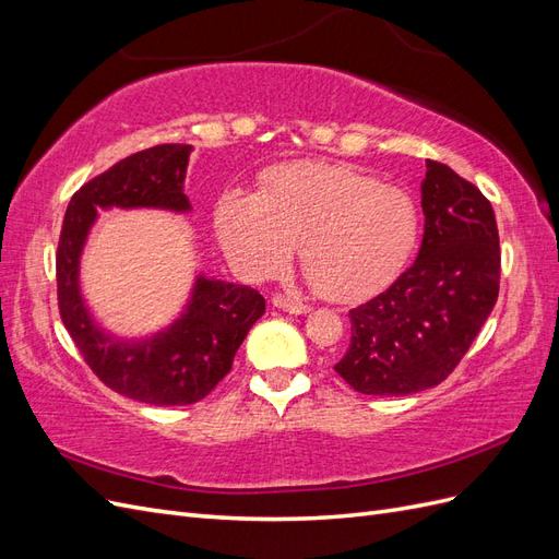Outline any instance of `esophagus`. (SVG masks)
Returning <instances> with one entry per match:
<instances>
[{"mask_svg": "<svg viewBox=\"0 0 559 559\" xmlns=\"http://www.w3.org/2000/svg\"><path fill=\"white\" fill-rule=\"evenodd\" d=\"M273 306L277 310H282V312H289V314H308L310 312V306H306V302L292 300V298H286V296L273 298Z\"/></svg>", "mask_w": 559, "mask_h": 559, "instance_id": "34e87169", "label": "esophagus"}]
</instances>
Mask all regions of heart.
Segmentation results:
<instances>
[{"label":"heart","mask_w":559,"mask_h":559,"mask_svg":"<svg viewBox=\"0 0 559 559\" xmlns=\"http://www.w3.org/2000/svg\"><path fill=\"white\" fill-rule=\"evenodd\" d=\"M216 238L247 275L273 273L300 245V265L333 300L370 296L408 263L419 240L415 198L337 163L277 165L259 195L228 191L216 202Z\"/></svg>","instance_id":"1"}]
</instances>
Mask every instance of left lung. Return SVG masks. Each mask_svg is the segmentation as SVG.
<instances>
[{"label":"left lung","instance_id":"1","mask_svg":"<svg viewBox=\"0 0 559 559\" xmlns=\"http://www.w3.org/2000/svg\"><path fill=\"white\" fill-rule=\"evenodd\" d=\"M421 212L415 263L349 310L352 341L335 373L361 394L408 396L441 384L499 296L501 251L489 200L452 167L427 160Z\"/></svg>","mask_w":559,"mask_h":559}]
</instances>
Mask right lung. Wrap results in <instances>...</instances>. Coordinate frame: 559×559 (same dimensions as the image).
Returning <instances> with one entry per match:
<instances>
[{
  "label": "right lung",
  "mask_w": 559,
  "mask_h": 559,
  "mask_svg": "<svg viewBox=\"0 0 559 559\" xmlns=\"http://www.w3.org/2000/svg\"><path fill=\"white\" fill-rule=\"evenodd\" d=\"M193 146L160 144L138 151L83 183L64 212L58 242V306L64 329L93 373L114 392L151 405H191L205 399L233 366L235 352L265 312L263 296L245 284L198 275L191 298L170 326L126 341L93 319L81 294V253L97 210L191 212L183 193Z\"/></svg>",
  "instance_id": "add662e5"
}]
</instances>
